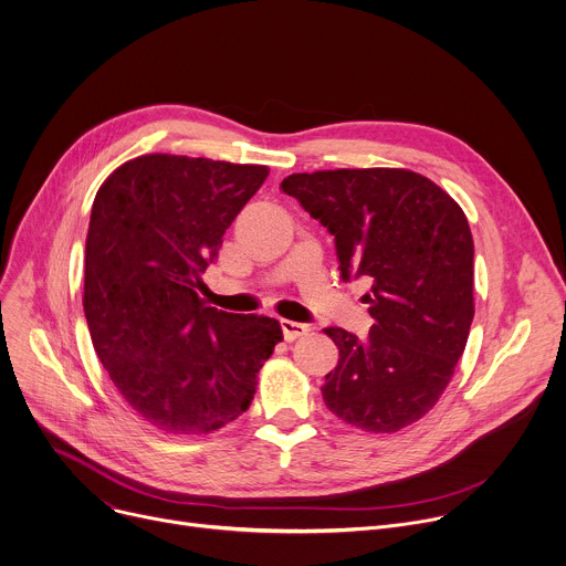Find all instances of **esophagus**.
<instances>
[{
	"instance_id": "34e87169",
	"label": "esophagus",
	"mask_w": 566,
	"mask_h": 566,
	"mask_svg": "<svg viewBox=\"0 0 566 566\" xmlns=\"http://www.w3.org/2000/svg\"><path fill=\"white\" fill-rule=\"evenodd\" d=\"M280 326H282V333H284L286 342H293L295 337H300V335H304L308 331L306 324L293 322V319H280Z\"/></svg>"
}]
</instances>
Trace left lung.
Listing matches in <instances>:
<instances>
[{
	"label": "left lung",
	"mask_w": 566,
	"mask_h": 566,
	"mask_svg": "<svg viewBox=\"0 0 566 566\" xmlns=\"http://www.w3.org/2000/svg\"><path fill=\"white\" fill-rule=\"evenodd\" d=\"M282 188L335 238L342 280L373 282L366 339L324 328L339 348L324 405L364 431H400L440 400L467 346L469 222L438 184L405 168L293 172Z\"/></svg>",
	"instance_id": "left-lung-1"
}]
</instances>
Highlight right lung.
Returning <instances> with one entry per match:
<instances>
[{"instance_id": "right-lung-1", "label": "right lung", "mask_w": 566, "mask_h": 566, "mask_svg": "<svg viewBox=\"0 0 566 566\" xmlns=\"http://www.w3.org/2000/svg\"><path fill=\"white\" fill-rule=\"evenodd\" d=\"M269 168L142 155L97 191L86 238L84 313L124 402L172 436L240 418L282 339L280 322L200 300L202 273Z\"/></svg>"}]
</instances>
